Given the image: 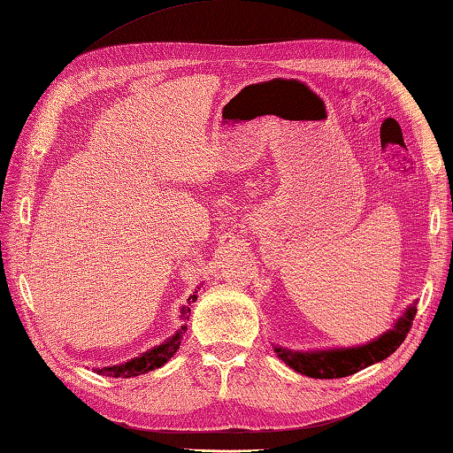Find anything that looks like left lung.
<instances>
[{
	"label": "left lung",
	"instance_id": "8db88e82",
	"mask_svg": "<svg viewBox=\"0 0 453 453\" xmlns=\"http://www.w3.org/2000/svg\"><path fill=\"white\" fill-rule=\"evenodd\" d=\"M417 315V307L411 305L409 310L399 317L395 326L383 333L378 339L362 344L352 346V349H333V350H311V352H300L282 349V346H274V352L278 354L286 365H290L292 370L300 372L307 378L315 380H333V378H346L360 372L368 365L381 362L388 358L389 354L395 352L401 342L405 341L407 333L411 331L412 319Z\"/></svg>",
	"mask_w": 453,
	"mask_h": 453
}]
</instances>
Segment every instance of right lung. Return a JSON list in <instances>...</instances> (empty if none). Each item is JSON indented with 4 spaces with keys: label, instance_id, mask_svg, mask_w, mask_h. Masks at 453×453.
Wrapping results in <instances>:
<instances>
[{
    "label": "right lung",
    "instance_id": "obj_1",
    "mask_svg": "<svg viewBox=\"0 0 453 453\" xmlns=\"http://www.w3.org/2000/svg\"><path fill=\"white\" fill-rule=\"evenodd\" d=\"M200 290V288H198ZM196 292H192V296L188 297V305L192 302H196ZM182 307V319L188 321V315H190V307ZM187 331V325H180V329L171 336V339H167L165 342H161L159 346H153L151 350L143 352L140 356H136V358H132L128 362L124 364H117V365H107V368H93V372H97L99 375H109V378H134V375H140V373H148L151 370L156 368H161L163 364H167L173 354H175L179 350L180 346V339L182 334H185Z\"/></svg>",
    "mask_w": 453,
    "mask_h": 453
}]
</instances>
